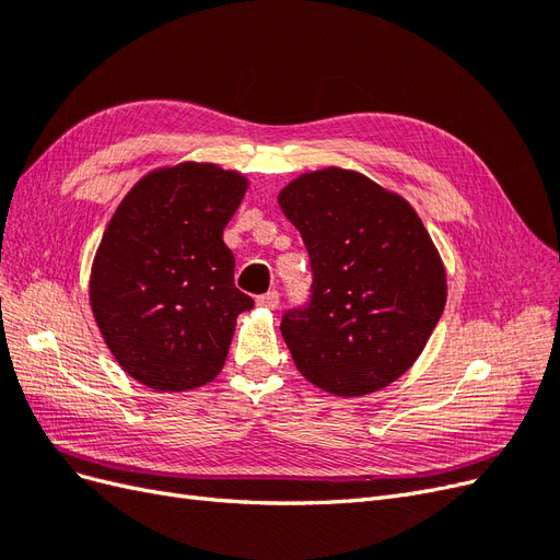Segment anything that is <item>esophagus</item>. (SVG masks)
Masks as SVG:
<instances>
[{"label":"esophagus","instance_id":"34e87169","mask_svg":"<svg viewBox=\"0 0 560 560\" xmlns=\"http://www.w3.org/2000/svg\"><path fill=\"white\" fill-rule=\"evenodd\" d=\"M278 303H280V294L276 290L257 296V306H261V308H278Z\"/></svg>","mask_w":560,"mask_h":560}]
</instances>
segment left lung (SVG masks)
Segmentation results:
<instances>
[{
    "label": "left lung",
    "mask_w": 560,
    "mask_h": 560,
    "mask_svg": "<svg viewBox=\"0 0 560 560\" xmlns=\"http://www.w3.org/2000/svg\"><path fill=\"white\" fill-rule=\"evenodd\" d=\"M311 257V294L282 315L296 369L338 397L397 381L446 306V270L416 210L369 177L327 167L278 196Z\"/></svg>",
    "instance_id": "8db88e82"
}]
</instances>
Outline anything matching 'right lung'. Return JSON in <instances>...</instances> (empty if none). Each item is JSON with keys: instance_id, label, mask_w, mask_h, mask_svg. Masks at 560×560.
<instances>
[{"instance_id": "add662e5", "label": "right lung", "mask_w": 560, "mask_h": 560, "mask_svg": "<svg viewBox=\"0 0 560 560\" xmlns=\"http://www.w3.org/2000/svg\"><path fill=\"white\" fill-rule=\"evenodd\" d=\"M247 179L182 163L140 179L116 208L91 273V308L116 362L161 393L222 371L235 317L254 306L233 282L224 229Z\"/></svg>"}]
</instances>
